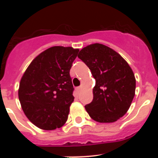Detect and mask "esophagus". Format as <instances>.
<instances>
[{
	"mask_svg": "<svg viewBox=\"0 0 158 158\" xmlns=\"http://www.w3.org/2000/svg\"><path fill=\"white\" fill-rule=\"evenodd\" d=\"M81 87H78V88H77V89H76V90H77L78 94H79V92L81 91Z\"/></svg>",
	"mask_w": 158,
	"mask_h": 158,
	"instance_id": "obj_1",
	"label": "esophagus"
}]
</instances>
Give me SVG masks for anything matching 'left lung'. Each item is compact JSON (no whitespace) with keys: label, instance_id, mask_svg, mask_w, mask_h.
<instances>
[{"label":"left lung","instance_id":"8db88e82","mask_svg":"<svg viewBox=\"0 0 158 158\" xmlns=\"http://www.w3.org/2000/svg\"><path fill=\"white\" fill-rule=\"evenodd\" d=\"M80 59L96 80L92 102L85 106L94 120L114 123L124 116L135 94L136 79L124 59L111 48L90 44L79 51Z\"/></svg>","mask_w":158,"mask_h":158}]
</instances>
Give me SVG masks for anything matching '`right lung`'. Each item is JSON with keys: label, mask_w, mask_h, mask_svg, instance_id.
<instances>
[{"label": "right lung", "mask_w": 158, "mask_h": 158, "mask_svg": "<svg viewBox=\"0 0 158 158\" xmlns=\"http://www.w3.org/2000/svg\"><path fill=\"white\" fill-rule=\"evenodd\" d=\"M79 49L55 46L33 59L19 85V98L25 115L44 130L60 128L73 102L70 70Z\"/></svg>", "instance_id": "right-lung-1"}]
</instances>
